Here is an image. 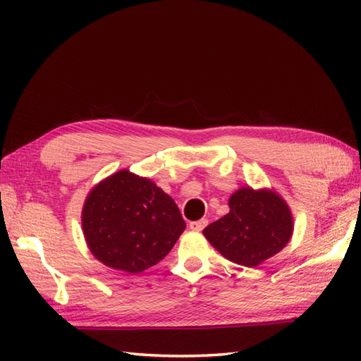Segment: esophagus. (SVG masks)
<instances>
[{
	"instance_id": "1",
	"label": "esophagus",
	"mask_w": 361,
	"mask_h": 361,
	"mask_svg": "<svg viewBox=\"0 0 361 361\" xmlns=\"http://www.w3.org/2000/svg\"><path fill=\"white\" fill-rule=\"evenodd\" d=\"M208 225V220L206 219H202V220H197V221H190L189 228L194 229V231H202V229Z\"/></svg>"
}]
</instances>
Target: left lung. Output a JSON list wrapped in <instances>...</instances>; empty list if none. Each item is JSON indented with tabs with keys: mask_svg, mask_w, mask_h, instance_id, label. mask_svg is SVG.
I'll use <instances>...</instances> for the list:
<instances>
[{
	"mask_svg": "<svg viewBox=\"0 0 361 361\" xmlns=\"http://www.w3.org/2000/svg\"><path fill=\"white\" fill-rule=\"evenodd\" d=\"M293 220L287 203L271 190L239 189L229 198V212L203 229L206 239L226 259L256 267L288 243Z\"/></svg>",
	"mask_w": 361,
	"mask_h": 361,
	"instance_id": "8db88e82",
	"label": "left lung"
}]
</instances>
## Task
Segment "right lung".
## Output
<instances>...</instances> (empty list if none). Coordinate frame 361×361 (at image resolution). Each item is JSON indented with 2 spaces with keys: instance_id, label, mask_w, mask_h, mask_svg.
<instances>
[{
  "instance_id": "right-lung-1",
  "label": "right lung",
  "mask_w": 361,
  "mask_h": 361,
  "mask_svg": "<svg viewBox=\"0 0 361 361\" xmlns=\"http://www.w3.org/2000/svg\"><path fill=\"white\" fill-rule=\"evenodd\" d=\"M82 226L96 259L116 270L141 273L167 256L186 224L155 183L121 171L91 190Z\"/></svg>"
}]
</instances>
